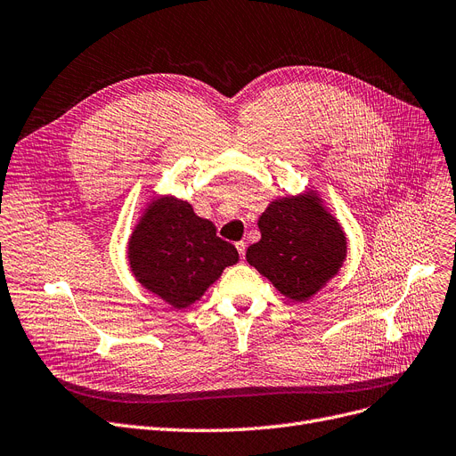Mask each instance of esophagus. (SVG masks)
<instances>
[{
  "instance_id": "esophagus-1",
  "label": "esophagus",
  "mask_w": 456,
  "mask_h": 456,
  "mask_svg": "<svg viewBox=\"0 0 456 456\" xmlns=\"http://www.w3.org/2000/svg\"><path fill=\"white\" fill-rule=\"evenodd\" d=\"M237 249H239L240 257L244 259V257H246V242H237Z\"/></svg>"
}]
</instances>
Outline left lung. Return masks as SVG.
I'll use <instances>...</instances> for the list:
<instances>
[{
	"label": "left lung",
	"mask_w": 456,
	"mask_h": 456,
	"mask_svg": "<svg viewBox=\"0 0 456 456\" xmlns=\"http://www.w3.org/2000/svg\"><path fill=\"white\" fill-rule=\"evenodd\" d=\"M261 240L246 259L291 300L306 302L342 268L347 239L314 190L274 199L259 216Z\"/></svg>",
	"instance_id": "1"
}]
</instances>
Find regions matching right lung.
I'll return each instance as SVG.
<instances>
[{"label": "right lung", "mask_w": 456, "mask_h": 456, "mask_svg": "<svg viewBox=\"0 0 456 456\" xmlns=\"http://www.w3.org/2000/svg\"><path fill=\"white\" fill-rule=\"evenodd\" d=\"M127 261L144 289L182 310L239 261V251L216 237V225L199 217L188 200L159 195L148 202L131 232Z\"/></svg>", "instance_id": "add662e5"}]
</instances>
